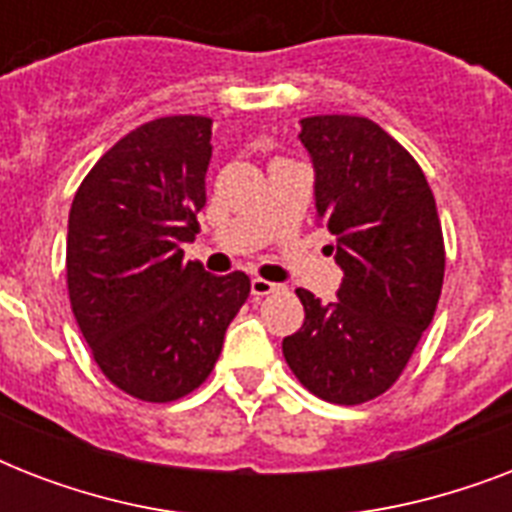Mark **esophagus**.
<instances>
[{
	"instance_id": "34e87169",
	"label": "esophagus",
	"mask_w": 512,
	"mask_h": 512,
	"mask_svg": "<svg viewBox=\"0 0 512 512\" xmlns=\"http://www.w3.org/2000/svg\"><path fill=\"white\" fill-rule=\"evenodd\" d=\"M276 289H279V284H273V281H265V279H260V276H255V279H252V295L255 297H268V295H273Z\"/></svg>"
}]
</instances>
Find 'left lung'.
Listing matches in <instances>:
<instances>
[{"label": "left lung", "instance_id": "1", "mask_svg": "<svg viewBox=\"0 0 512 512\" xmlns=\"http://www.w3.org/2000/svg\"><path fill=\"white\" fill-rule=\"evenodd\" d=\"M300 127L342 284L335 303L297 289L305 321L281 350L313 396L364 404L398 380L433 321L446 265L441 220L420 164L380 124L332 114Z\"/></svg>", "mask_w": 512, "mask_h": 512}]
</instances>
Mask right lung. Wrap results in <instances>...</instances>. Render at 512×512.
<instances>
[{"instance_id":"add662e5","label":"right lung","mask_w":512,"mask_h":512,"mask_svg":"<svg viewBox=\"0 0 512 512\" xmlns=\"http://www.w3.org/2000/svg\"><path fill=\"white\" fill-rule=\"evenodd\" d=\"M212 119L140 124L84 177L66 236L68 297L100 372L124 393L167 404L215 369L249 276L183 260L207 204Z\"/></svg>"}]
</instances>
